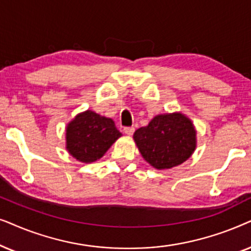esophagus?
Wrapping results in <instances>:
<instances>
[{"instance_id":"1","label":"esophagus","mask_w":251,"mask_h":251,"mask_svg":"<svg viewBox=\"0 0 251 251\" xmlns=\"http://www.w3.org/2000/svg\"><path fill=\"white\" fill-rule=\"evenodd\" d=\"M134 131H135V129H134V127H133V126H132V127H125V128H124V132H125L127 135H132L133 133H134Z\"/></svg>"}]
</instances>
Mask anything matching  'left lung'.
Here are the masks:
<instances>
[{
	"instance_id": "8db88e82",
	"label": "left lung",
	"mask_w": 251,
	"mask_h": 251,
	"mask_svg": "<svg viewBox=\"0 0 251 251\" xmlns=\"http://www.w3.org/2000/svg\"><path fill=\"white\" fill-rule=\"evenodd\" d=\"M133 139L146 162L157 170L175 168L192 156L196 148V131L192 120L181 112L158 115Z\"/></svg>"
}]
</instances>
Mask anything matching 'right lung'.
<instances>
[{"instance_id":"obj_1","label":"right lung","mask_w":251,"mask_h":251,"mask_svg":"<svg viewBox=\"0 0 251 251\" xmlns=\"http://www.w3.org/2000/svg\"><path fill=\"white\" fill-rule=\"evenodd\" d=\"M120 136L111 118L87 110L66 126V149L79 162L92 163L101 158Z\"/></svg>"}]
</instances>
